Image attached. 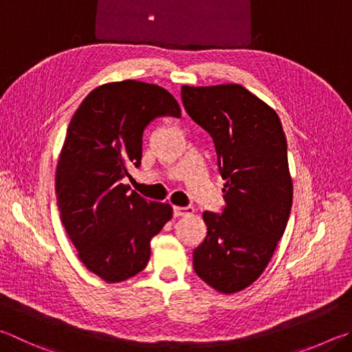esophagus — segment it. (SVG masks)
<instances>
[{"label": "esophagus", "instance_id": "1", "mask_svg": "<svg viewBox=\"0 0 352 352\" xmlns=\"http://www.w3.org/2000/svg\"><path fill=\"white\" fill-rule=\"evenodd\" d=\"M194 212L192 206H174V215L175 217H184V215H190Z\"/></svg>", "mask_w": 352, "mask_h": 352}]
</instances>
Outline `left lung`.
I'll return each mask as SVG.
<instances>
[{
    "label": "left lung",
    "instance_id": "8db88e82",
    "mask_svg": "<svg viewBox=\"0 0 352 352\" xmlns=\"http://www.w3.org/2000/svg\"><path fill=\"white\" fill-rule=\"evenodd\" d=\"M182 100L212 137L226 182L221 212H203L208 234L194 249V271L232 294L260 277L286 229L292 206L286 137L276 111L240 85L183 86Z\"/></svg>",
    "mask_w": 352,
    "mask_h": 352
}]
</instances>
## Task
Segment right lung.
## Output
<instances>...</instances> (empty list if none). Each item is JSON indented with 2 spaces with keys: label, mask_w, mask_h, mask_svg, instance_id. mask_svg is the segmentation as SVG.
<instances>
[{
  "label": "right lung",
  "mask_w": 352,
  "mask_h": 352,
  "mask_svg": "<svg viewBox=\"0 0 352 352\" xmlns=\"http://www.w3.org/2000/svg\"><path fill=\"white\" fill-rule=\"evenodd\" d=\"M158 117H182L166 89L126 80L92 91L74 113L56 168L63 226L89 271L107 283L148 265L151 240L170 220V204L123 184L142 164L143 132Z\"/></svg>",
  "instance_id": "1"
}]
</instances>
